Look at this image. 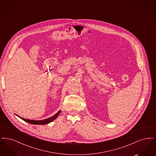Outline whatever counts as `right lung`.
I'll list each match as a JSON object with an SVG mask.
<instances>
[{
	"instance_id": "right-lung-1",
	"label": "right lung",
	"mask_w": 156,
	"mask_h": 156,
	"mask_svg": "<svg viewBox=\"0 0 156 156\" xmlns=\"http://www.w3.org/2000/svg\"><path fill=\"white\" fill-rule=\"evenodd\" d=\"M60 112H61V111H59L56 114H55L54 116H52L49 118L44 119V120H34L24 119V118H22L19 116L17 115H16V116H18L19 118H20V119H22L24 121H25L26 122H27V123H30V124H32V125H43L48 124V123L51 122L52 121H54L55 119H56V118L58 117V116L59 115Z\"/></svg>"
}]
</instances>
